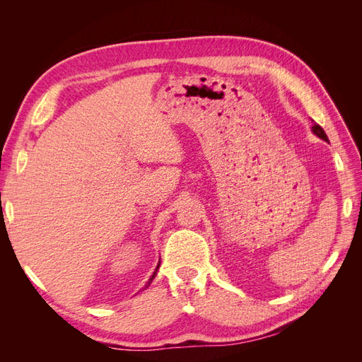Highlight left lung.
<instances>
[{
    "label": "left lung",
    "instance_id": "left-lung-1",
    "mask_svg": "<svg viewBox=\"0 0 362 362\" xmlns=\"http://www.w3.org/2000/svg\"><path fill=\"white\" fill-rule=\"evenodd\" d=\"M311 131L313 133L317 136V137H320L322 140H325V141H327V136H326V133L323 131V128L320 127V125H317V124H314L313 127H311Z\"/></svg>",
    "mask_w": 362,
    "mask_h": 362
}]
</instances>
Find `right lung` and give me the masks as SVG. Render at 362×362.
Wrapping results in <instances>:
<instances>
[{"label": "right lung", "instance_id": "1", "mask_svg": "<svg viewBox=\"0 0 362 362\" xmlns=\"http://www.w3.org/2000/svg\"><path fill=\"white\" fill-rule=\"evenodd\" d=\"M158 269H160V261H158V264H157V267H156V270H154V273H152V276H151V278H149V281H148V282H146V286H145V287H144V290H145V288H148V287H149V286H151V282H152V281H154V278H156V276H157V272H158Z\"/></svg>", "mask_w": 362, "mask_h": 362}]
</instances>
